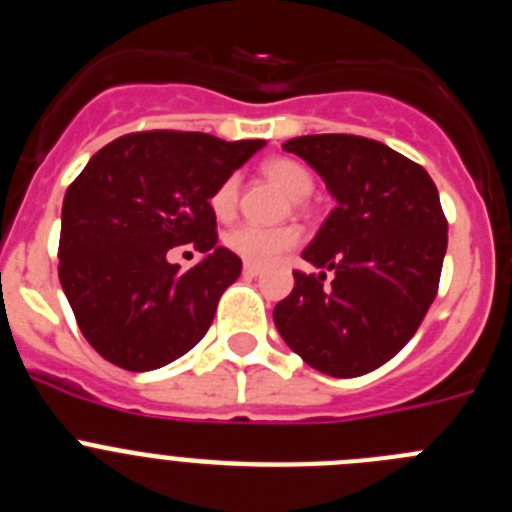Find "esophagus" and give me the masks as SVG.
I'll use <instances>...</instances> for the list:
<instances>
[{
	"mask_svg": "<svg viewBox=\"0 0 512 512\" xmlns=\"http://www.w3.org/2000/svg\"><path fill=\"white\" fill-rule=\"evenodd\" d=\"M261 266H253V264H246L243 266V277H248V279H253V277H261Z\"/></svg>",
	"mask_w": 512,
	"mask_h": 512,
	"instance_id": "obj_1",
	"label": "esophagus"
}]
</instances>
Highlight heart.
<instances>
[{
	"mask_svg": "<svg viewBox=\"0 0 512 512\" xmlns=\"http://www.w3.org/2000/svg\"><path fill=\"white\" fill-rule=\"evenodd\" d=\"M264 176L269 182L277 184L287 197L292 200H305L312 192V176L302 164L292 161V158H269L261 166ZM235 205H238V182L235 176H228L225 182L217 184V189L210 197V210L217 220H230L235 215ZM300 243V233L289 225H277V228H266V225H238V228L225 233V246L241 256L246 264L253 266H269L287 253L289 248H295Z\"/></svg>",
	"mask_w": 512,
	"mask_h": 512,
	"instance_id": "obj_1",
	"label": "heart"
}]
</instances>
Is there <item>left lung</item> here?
I'll use <instances>...</instances> for the list:
<instances>
[{
    "instance_id": "8db88e82",
    "label": "left lung",
    "mask_w": 512,
    "mask_h": 512,
    "mask_svg": "<svg viewBox=\"0 0 512 512\" xmlns=\"http://www.w3.org/2000/svg\"><path fill=\"white\" fill-rule=\"evenodd\" d=\"M284 151L305 158L338 205L302 251L320 271H295L274 323L312 369L361 377L415 336L436 300L449 243L438 189L423 166L361 135H300Z\"/></svg>"
}]
</instances>
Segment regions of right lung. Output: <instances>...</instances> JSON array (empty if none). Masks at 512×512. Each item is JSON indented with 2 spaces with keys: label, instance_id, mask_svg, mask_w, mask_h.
Listing matches in <instances>:
<instances>
[{
  "label": "right lung",
  "instance_id": "right-lung-1",
  "mask_svg": "<svg viewBox=\"0 0 512 512\" xmlns=\"http://www.w3.org/2000/svg\"><path fill=\"white\" fill-rule=\"evenodd\" d=\"M264 140L148 130L89 158L61 210L58 279L89 346L128 372H151L202 341L241 259L217 246L210 197ZM192 242L189 272L165 253Z\"/></svg>",
  "mask_w": 512,
  "mask_h": 512
}]
</instances>
